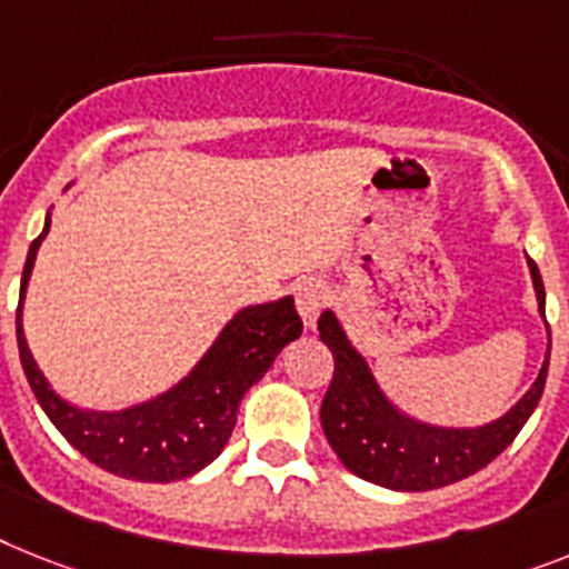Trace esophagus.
<instances>
[{
	"mask_svg": "<svg viewBox=\"0 0 569 569\" xmlns=\"http://www.w3.org/2000/svg\"><path fill=\"white\" fill-rule=\"evenodd\" d=\"M293 296H296V311H299V317H302L305 328H308V331H313V328H317L319 311H322V305H326V299H328L326 281L302 279L293 288Z\"/></svg>",
	"mask_w": 569,
	"mask_h": 569,
	"instance_id": "obj_1",
	"label": "esophagus"
}]
</instances>
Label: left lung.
Here are the masks:
<instances>
[{
    "instance_id": "left-lung-1",
    "label": "left lung",
    "mask_w": 569,
    "mask_h": 569,
    "mask_svg": "<svg viewBox=\"0 0 569 569\" xmlns=\"http://www.w3.org/2000/svg\"><path fill=\"white\" fill-rule=\"evenodd\" d=\"M527 267L532 276L538 313L543 319L547 293H543L541 273L529 256ZM319 340L335 355V380L319 410L328 445L360 480L392 491H430V488L450 486L500 457L541 401L549 369V346H552L547 326V355L541 372L503 416L477 427H442L412 419L389 401L369 360L351 342L349 331L342 328L340 317L331 308H326L319 317Z\"/></svg>"
}]
</instances>
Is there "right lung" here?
Returning <instances> with one entry per match:
<instances>
[{"label":"right lung","instance_id":"add662e5","mask_svg":"<svg viewBox=\"0 0 569 569\" xmlns=\"http://www.w3.org/2000/svg\"><path fill=\"white\" fill-rule=\"evenodd\" d=\"M49 227L51 209L46 211V227L31 243L22 270L17 342L28 383L51 425L89 462L124 480L173 482L203 471L227 448L241 398L250 392L252 383L264 378L279 351L302 335V319L296 313L293 296L234 311L203 358L191 366L189 375H182L177 383L153 398L112 412L81 410L51 387L22 331L28 281Z\"/></svg>","mask_w":569,"mask_h":569}]
</instances>
